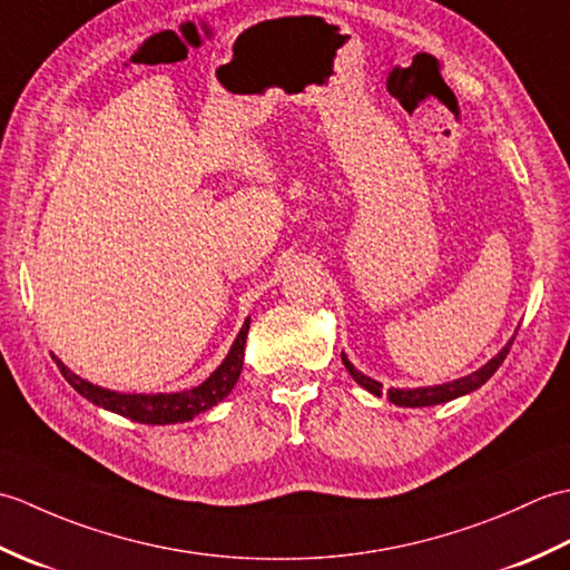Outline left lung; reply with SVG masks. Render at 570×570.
Returning a JSON list of instances; mask_svg holds the SVG:
<instances>
[{
  "label": "left lung",
  "mask_w": 570,
  "mask_h": 570,
  "mask_svg": "<svg viewBox=\"0 0 570 570\" xmlns=\"http://www.w3.org/2000/svg\"><path fill=\"white\" fill-rule=\"evenodd\" d=\"M512 343H514V337L500 350L498 355H494V357L488 362L485 367H480L478 372L468 374V377H460V380H455V382L439 384V386H419V390H390V402L396 404V406H411V409H416V406L443 404V402H451V399H455V396H463V394H468V392H475L478 386L485 384V382L492 377V374L498 372V367L504 362L507 353H510ZM343 365H345V370H347L350 374H353V380H355L360 386H365V390L372 392L374 396H382V384L370 380V377H365V374H362V372H357L353 365H350V360H347L345 355H343Z\"/></svg>",
  "instance_id": "obj_1"
}]
</instances>
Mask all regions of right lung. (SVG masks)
Wrapping results in <instances>:
<instances>
[{
  "label": "right lung",
  "instance_id": "right-lung-1",
  "mask_svg": "<svg viewBox=\"0 0 570 570\" xmlns=\"http://www.w3.org/2000/svg\"><path fill=\"white\" fill-rule=\"evenodd\" d=\"M247 333H249V318L245 321V325H242L237 341L233 343V347H229L223 365L217 367L203 384H198L196 390L176 392V394H117L80 380L78 374H72L58 357L53 360L72 390H78L85 399H90L92 404H98L107 411H115V414L127 416L131 421L151 423V426L159 423L161 426V423L190 421L193 416H198L200 411H208L210 406L223 402V399L233 392V386L239 380L242 362H245Z\"/></svg>",
  "mask_w": 570,
  "mask_h": 570
}]
</instances>
